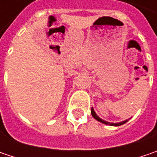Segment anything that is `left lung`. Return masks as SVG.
I'll list each match as a JSON object with an SVG mask.
<instances>
[{"instance_id": "left-lung-1", "label": "left lung", "mask_w": 157, "mask_h": 157, "mask_svg": "<svg viewBox=\"0 0 157 157\" xmlns=\"http://www.w3.org/2000/svg\"><path fill=\"white\" fill-rule=\"evenodd\" d=\"M91 115H92V116L96 119V120H98V122H100V123H102V124H109V125H115V126H119V125H122L124 124H125L126 122H127V120L126 121H124V122H121V123H117V124H110V123H108V122H106V121H104V120H102L101 118H99L98 116L97 115V114L95 113V111H94V109L93 108H91Z\"/></svg>"}]
</instances>
